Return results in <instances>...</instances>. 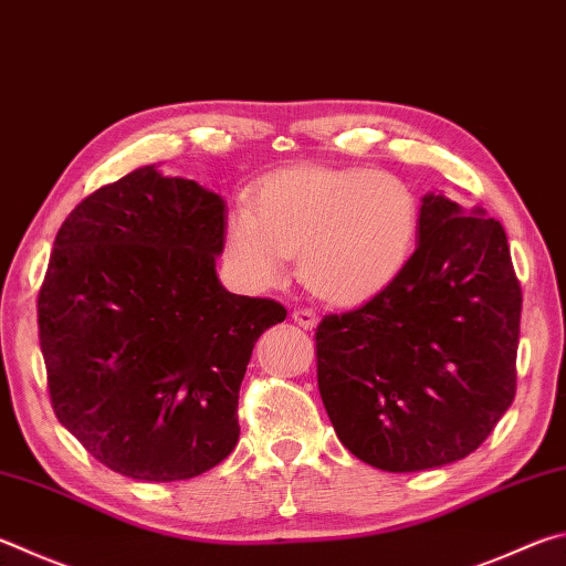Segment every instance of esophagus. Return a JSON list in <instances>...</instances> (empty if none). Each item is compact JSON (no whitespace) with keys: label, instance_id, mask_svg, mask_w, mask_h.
I'll return each instance as SVG.
<instances>
[{"label":"esophagus","instance_id":"obj_1","mask_svg":"<svg viewBox=\"0 0 566 566\" xmlns=\"http://www.w3.org/2000/svg\"><path fill=\"white\" fill-rule=\"evenodd\" d=\"M292 318L296 324H300L302 328H314L316 326V322H318V316H316V312L314 310H294L292 312Z\"/></svg>","mask_w":566,"mask_h":566}]
</instances>
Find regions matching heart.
Here are the masks:
<instances>
[{
    "label": "heart",
    "mask_w": 566,
    "mask_h": 566,
    "mask_svg": "<svg viewBox=\"0 0 566 566\" xmlns=\"http://www.w3.org/2000/svg\"><path fill=\"white\" fill-rule=\"evenodd\" d=\"M420 210L403 180L361 168H286L264 178L250 208H234L222 256L244 290L264 292L300 254V280L338 306L381 294L416 250Z\"/></svg>",
    "instance_id": "obj_1"
}]
</instances>
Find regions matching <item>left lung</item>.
<instances>
[{
	"label": "left lung",
	"mask_w": 566,
	"mask_h": 566,
	"mask_svg": "<svg viewBox=\"0 0 566 566\" xmlns=\"http://www.w3.org/2000/svg\"><path fill=\"white\" fill-rule=\"evenodd\" d=\"M522 290L507 234L426 195L406 270L316 326V381L344 448L388 472L478 450L515 400Z\"/></svg>",
	"instance_id": "8db88e82"
}]
</instances>
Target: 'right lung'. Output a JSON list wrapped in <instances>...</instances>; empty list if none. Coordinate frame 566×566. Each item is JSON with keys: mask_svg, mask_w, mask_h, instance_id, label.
<instances>
[{"mask_svg": "<svg viewBox=\"0 0 566 566\" xmlns=\"http://www.w3.org/2000/svg\"><path fill=\"white\" fill-rule=\"evenodd\" d=\"M222 232L220 195L153 166L91 192L56 232L36 300L51 408L113 472L190 480L238 446L254 342L286 310L224 290Z\"/></svg>", "mask_w": 566, "mask_h": 566, "instance_id": "add662e5", "label": "right lung"}]
</instances>
